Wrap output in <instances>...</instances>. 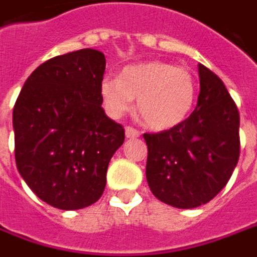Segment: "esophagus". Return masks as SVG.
I'll return each mask as SVG.
<instances>
[{
  "mask_svg": "<svg viewBox=\"0 0 257 257\" xmlns=\"http://www.w3.org/2000/svg\"><path fill=\"white\" fill-rule=\"evenodd\" d=\"M140 136L139 130H136V128H133L130 125H127L125 127V137L127 139H137Z\"/></svg>",
  "mask_w": 257,
  "mask_h": 257,
  "instance_id": "obj_1",
  "label": "esophagus"
}]
</instances>
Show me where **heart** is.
<instances>
[{
    "label": "heart",
    "mask_w": 257,
    "mask_h": 257,
    "mask_svg": "<svg viewBox=\"0 0 257 257\" xmlns=\"http://www.w3.org/2000/svg\"><path fill=\"white\" fill-rule=\"evenodd\" d=\"M196 93L197 79L192 72L159 60L127 65L118 78L103 77L99 84V96L107 116L123 117L136 98L137 111L155 130L180 124L192 111Z\"/></svg>",
    "instance_id": "1"
}]
</instances>
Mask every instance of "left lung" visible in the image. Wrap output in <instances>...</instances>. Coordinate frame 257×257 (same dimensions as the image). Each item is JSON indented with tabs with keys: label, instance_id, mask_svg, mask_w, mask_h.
<instances>
[{
	"label": "left lung",
	"instance_id": "left-lung-1",
	"mask_svg": "<svg viewBox=\"0 0 257 257\" xmlns=\"http://www.w3.org/2000/svg\"><path fill=\"white\" fill-rule=\"evenodd\" d=\"M200 93L185 121L158 134H144L147 182L152 194L176 208L214 199L239 159V111L225 85L199 64Z\"/></svg>",
	"mask_w": 257,
	"mask_h": 257
}]
</instances>
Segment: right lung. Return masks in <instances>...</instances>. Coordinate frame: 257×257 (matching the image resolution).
<instances>
[{
    "mask_svg": "<svg viewBox=\"0 0 257 257\" xmlns=\"http://www.w3.org/2000/svg\"><path fill=\"white\" fill-rule=\"evenodd\" d=\"M105 68V54L93 49L50 58L26 79L14 107L18 171L60 210L100 199L110 158L124 143V128L102 109Z\"/></svg>",
    "mask_w": 257,
    "mask_h": 257,
    "instance_id": "add662e5",
    "label": "right lung"
}]
</instances>
